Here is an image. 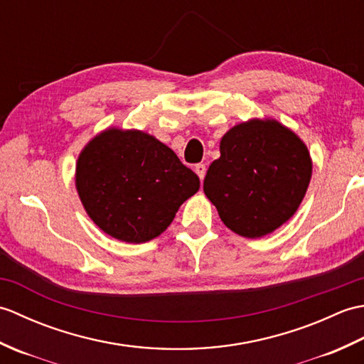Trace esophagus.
<instances>
[{"instance_id": "1", "label": "esophagus", "mask_w": 364, "mask_h": 364, "mask_svg": "<svg viewBox=\"0 0 364 364\" xmlns=\"http://www.w3.org/2000/svg\"><path fill=\"white\" fill-rule=\"evenodd\" d=\"M194 170H196V173L198 175L200 180L203 181V178H205V175H206V166H205V164H197V166L194 167Z\"/></svg>"}]
</instances>
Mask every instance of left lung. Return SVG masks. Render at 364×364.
<instances>
[{"label": "left lung", "mask_w": 364, "mask_h": 364, "mask_svg": "<svg viewBox=\"0 0 364 364\" xmlns=\"http://www.w3.org/2000/svg\"><path fill=\"white\" fill-rule=\"evenodd\" d=\"M311 170L310 151L296 133L277 120L252 119L223 134L203 191L231 231L262 237L297 211Z\"/></svg>", "instance_id": "8db88e82"}]
</instances>
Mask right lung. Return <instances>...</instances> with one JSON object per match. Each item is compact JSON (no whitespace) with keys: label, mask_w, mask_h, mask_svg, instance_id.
<instances>
[{"label":"right lung","mask_w":364,"mask_h":364,"mask_svg":"<svg viewBox=\"0 0 364 364\" xmlns=\"http://www.w3.org/2000/svg\"><path fill=\"white\" fill-rule=\"evenodd\" d=\"M76 191L98 228L119 241H151L200 188L173 150L137 129L109 128L84 146Z\"/></svg>","instance_id":"1"}]
</instances>
